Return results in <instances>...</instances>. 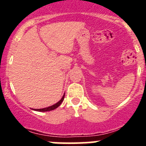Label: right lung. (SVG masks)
Instances as JSON below:
<instances>
[{"instance_id":"add662e5","label":"right lung","mask_w":146,"mask_h":146,"mask_svg":"<svg viewBox=\"0 0 146 146\" xmlns=\"http://www.w3.org/2000/svg\"><path fill=\"white\" fill-rule=\"evenodd\" d=\"M64 96H65V94H64L63 97L61 98V99H60L58 102H57L56 104H53V105H52V106H50V107H48V108H42V109H35L34 110H36V111H39V112H47V111H50V110H53L56 109V108H58V107L60 106V104H61L62 102L64 101Z\"/></svg>"}]
</instances>
